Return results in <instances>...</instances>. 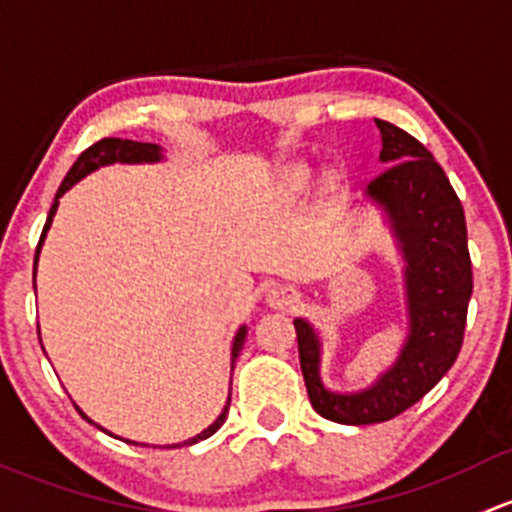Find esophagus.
Listing matches in <instances>:
<instances>
[{"label":"esophagus","instance_id":"1","mask_svg":"<svg viewBox=\"0 0 512 512\" xmlns=\"http://www.w3.org/2000/svg\"><path fill=\"white\" fill-rule=\"evenodd\" d=\"M298 300V291H295L293 286H288V283H276V286L268 288L266 293V303L271 305V308H293Z\"/></svg>","mask_w":512,"mask_h":512}]
</instances>
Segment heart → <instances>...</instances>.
I'll return each mask as SVG.
<instances>
[{
  "mask_svg": "<svg viewBox=\"0 0 512 512\" xmlns=\"http://www.w3.org/2000/svg\"><path fill=\"white\" fill-rule=\"evenodd\" d=\"M305 175H308V172H305L303 167H295V170L291 172V177H293V179H305Z\"/></svg>",
  "mask_w": 512,
  "mask_h": 512,
  "instance_id": "obj_1",
  "label": "heart"
}]
</instances>
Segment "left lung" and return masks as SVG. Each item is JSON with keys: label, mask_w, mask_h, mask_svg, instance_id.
<instances>
[{"label": "left lung", "mask_w": 512, "mask_h": 512, "mask_svg": "<svg viewBox=\"0 0 512 512\" xmlns=\"http://www.w3.org/2000/svg\"><path fill=\"white\" fill-rule=\"evenodd\" d=\"M379 160L389 165L367 184V197L384 209L404 258L409 335L397 362L372 387L330 392L320 379V337L295 318L300 370L313 409L337 424H379L407 412L456 362L473 293L466 217L449 177L419 140L387 120Z\"/></svg>", "instance_id": "left-lung-1"}]
</instances>
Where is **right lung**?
Segmentation results:
<instances>
[{
  "instance_id": "obj_1",
  "label": "right lung",
  "mask_w": 512,
  "mask_h": 512,
  "mask_svg": "<svg viewBox=\"0 0 512 512\" xmlns=\"http://www.w3.org/2000/svg\"><path fill=\"white\" fill-rule=\"evenodd\" d=\"M160 160H162V147L160 145H152V142L123 140V138H103V140H98L96 145L88 147L86 152H81V157L73 162V167L68 170L66 179L61 182L59 192H56L54 204H51L49 219H46L44 231H41V239H39V246H36V256H34V286H36V261H39L41 244H44L46 231H49L51 221H54V214H56V209H59V199L63 197V194H66L68 189H71L73 184L78 182V179H83L86 175H91V172H96L98 167L113 165V162H123V165H140V162H160ZM244 340H246V325H241L239 333H236V337H234V342H231V372H234L236 357H239L241 347H244ZM229 404H231V394H229V399H226V407L221 409V414L217 416V421H214V424H209L207 429L202 431V434L192 436V439L182 441V444H172L170 449H175V446H192V444H197V441L209 439L212 434H217V431L221 429V424H224L226 414H229ZM78 412H81V409H78ZM81 416H83V419H88V416L83 412H81ZM88 421H91V419H88ZM91 424H96V421H91ZM98 429H100V426H98ZM110 436H113V434H110ZM125 441H128V439H125ZM128 444L138 446V441H128Z\"/></svg>"
}]
</instances>
